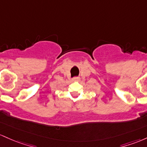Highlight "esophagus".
<instances>
[{"mask_svg":"<svg viewBox=\"0 0 147 147\" xmlns=\"http://www.w3.org/2000/svg\"><path fill=\"white\" fill-rule=\"evenodd\" d=\"M79 80H80V78H79V77H74V78L72 79L73 81H78Z\"/></svg>","mask_w":147,"mask_h":147,"instance_id":"obj_1","label":"esophagus"}]
</instances>
